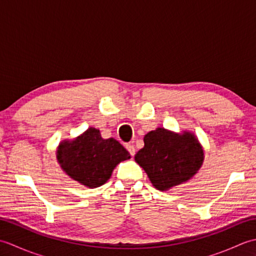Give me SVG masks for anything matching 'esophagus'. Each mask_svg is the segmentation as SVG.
<instances>
[{"label": "esophagus", "instance_id": "34e87169", "mask_svg": "<svg viewBox=\"0 0 256 256\" xmlns=\"http://www.w3.org/2000/svg\"><path fill=\"white\" fill-rule=\"evenodd\" d=\"M126 150H128V153L131 156L135 155V148L132 144H126Z\"/></svg>", "mask_w": 256, "mask_h": 256}]
</instances>
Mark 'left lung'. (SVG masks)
<instances>
[{"instance_id":"1","label":"left lung","mask_w":256,"mask_h":256,"mask_svg":"<svg viewBox=\"0 0 256 256\" xmlns=\"http://www.w3.org/2000/svg\"><path fill=\"white\" fill-rule=\"evenodd\" d=\"M134 158L153 186L166 192L192 178L202 165L204 154L192 133L178 134L157 128L145 135L144 148Z\"/></svg>"}]
</instances>
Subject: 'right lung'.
<instances>
[{"label": "right lung", "instance_id": "obj_1", "mask_svg": "<svg viewBox=\"0 0 256 256\" xmlns=\"http://www.w3.org/2000/svg\"><path fill=\"white\" fill-rule=\"evenodd\" d=\"M131 158L116 140L101 138L99 130L89 128L74 140L59 144L57 160L62 170L86 187L102 186L118 164Z\"/></svg>", "mask_w": 256, "mask_h": 256}]
</instances>
